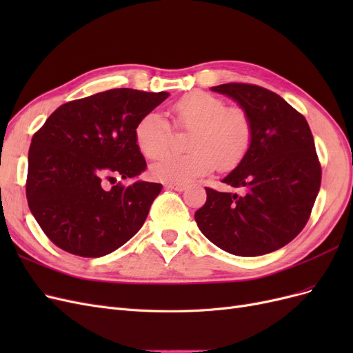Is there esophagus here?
Listing matches in <instances>:
<instances>
[{
    "instance_id": "34e87169",
    "label": "esophagus",
    "mask_w": 353,
    "mask_h": 353,
    "mask_svg": "<svg viewBox=\"0 0 353 353\" xmlns=\"http://www.w3.org/2000/svg\"><path fill=\"white\" fill-rule=\"evenodd\" d=\"M165 187L169 188V190H175V191H184L187 188V184H184V183H166Z\"/></svg>"
}]
</instances>
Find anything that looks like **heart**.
I'll return each instance as SVG.
<instances>
[{"label": "heart", "instance_id": "b5f03b06", "mask_svg": "<svg viewBox=\"0 0 353 353\" xmlns=\"http://www.w3.org/2000/svg\"><path fill=\"white\" fill-rule=\"evenodd\" d=\"M175 125L193 131L187 154H165L172 141V126L166 117L152 110L135 125V144L147 159H159L152 168L154 178L166 183H190L212 174L219 166L231 170L248 156L253 141V125L249 113L228 105L216 95L194 91L174 104Z\"/></svg>", "mask_w": 353, "mask_h": 353}]
</instances>
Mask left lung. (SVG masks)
Wrapping results in <instances>:
<instances>
[{"label": "left lung", "mask_w": 353, "mask_h": 353, "mask_svg": "<svg viewBox=\"0 0 353 353\" xmlns=\"http://www.w3.org/2000/svg\"><path fill=\"white\" fill-rule=\"evenodd\" d=\"M212 91L228 95L249 113L253 141L243 162L222 179L241 193L206 187V203L194 215L197 225L232 254L279 250L305 228L321 185L311 128L302 113L259 85L230 82Z\"/></svg>", "instance_id": "1"}]
</instances>
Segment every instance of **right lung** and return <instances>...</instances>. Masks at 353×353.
I'll return each mask as SVG.
<instances>
[{
    "instance_id": "1",
    "label": "right lung",
    "mask_w": 353,
    "mask_h": 353,
    "mask_svg": "<svg viewBox=\"0 0 353 353\" xmlns=\"http://www.w3.org/2000/svg\"><path fill=\"white\" fill-rule=\"evenodd\" d=\"M168 95L114 88L73 100L52 112L32 137L28 205L57 248L100 258L143 227L162 184L114 183L145 170L135 125Z\"/></svg>"
}]
</instances>
